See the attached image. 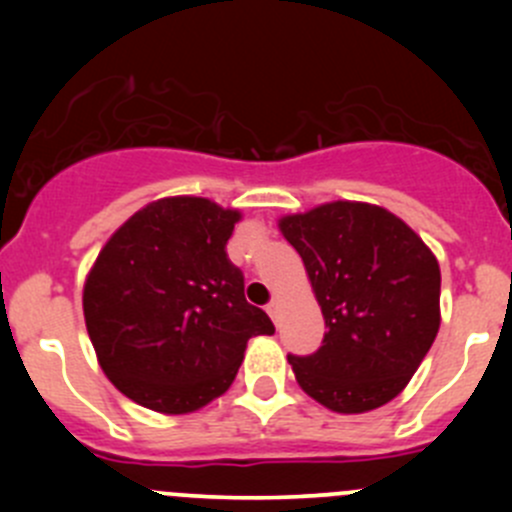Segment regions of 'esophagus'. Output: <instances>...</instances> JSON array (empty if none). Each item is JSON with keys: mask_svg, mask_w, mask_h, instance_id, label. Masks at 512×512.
<instances>
[{"mask_svg": "<svg viewBox=\"0 0 512 512\" xmlns=\"http://www.w3.org/2000/svg\"><path fill=\"white\" fill-rule=\"evenodd\" d=\"M267 314L272 317V322H277V319H280V299H272V302L267 304Z\"/></svg>", "mask_w": 512, "mask_h": 512, "instance_id": "esophagus-1", "label": "esophagus"}]
</instances>
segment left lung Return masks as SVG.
Segmentation results:
<instances>
[{
	"label": "left lung",
	"mask_w": 512,
	"mask_h": 512,
	"mask_svg": "<svg viewBox=\"0 0 512 512\" xmlns=\"http://www.w3.org/2000/svg\"><path fill=\"white\" fill-rule=\"evenodd\" d=\"M324 314L322 347L289 354L297 384L327 409L364 414L404 391L441 324V270L404 220L366 203L280 220Z\"/></svg>",
	"instance_id": "left-lung-1"
}]
</instances>
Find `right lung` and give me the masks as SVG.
Instances as JSON below:
<instances>
[{
    "label": "right lung",
    "mask_w": 512,
    "mask_h": 512,
    "mask_svg": "<svg viewBox=\"0 0 512 512\" xmlns=\"http://www.w3.org/2000/svg\"><path fill=\"white\" fill-rule=\"evenodd\" d=\"M240 220L205 198H163L113 232L84 287L103 374L160 414H190L235 381L247 339L272 334L227 257Z\"/></svg>",
    "instance_id": "right-lung-1"
}]
</instances>
